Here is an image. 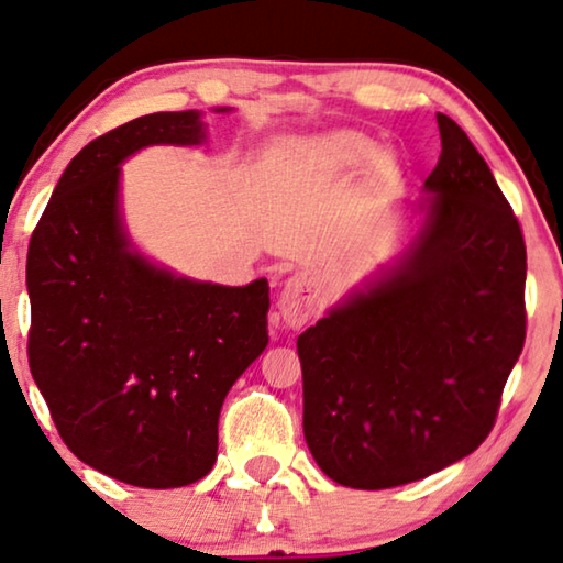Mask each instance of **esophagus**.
<instances>
[{"label":"esophagus","mask_w":563,"mask_h":563,"mask_svg":"<svg viewBox=\"0 0 563 563\" xmlns=\"http://www.w3.org/2000/svg\"><path fill=\"white\" fill-rule=\"evenodd\" d=\"M313 285H310L303 275H292V278L285 283L278 300L283 323L288 325V329H300V325H306L310 321V316H313Z\"/></svg>","instance_id":"1"}]
</instances>
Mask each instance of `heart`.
Listing matches in <instances>:
<instances>
[{"label": "heart", "instance_id": "heart-1", "mask_svg": "<svg viewBox=\"0 0 563 563\" xmlns=\"http://www.w3.org/2000/svg\"><path fill=\"white\" fill-rule=\"evenodd\" d=\"M318 151H321L333 166H351V169H354V166H364L368 162H374V158L379 156V148H376L372 139L362 136V133H351V131L333 133L329 139H321L318 141ZM379 166L387 172L394 164L389 156H382Z\"/></svg>", "mask_w": 563, "mask_h": 563}]
</instances>
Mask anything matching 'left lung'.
Instances as JSON below:
<instances>
[{
	"mask_svg": "<svg viewBox=\"0 0 563 563\" xmlns=\"http://www.w3.org/2000/svg\"><path fill=\"white\" fill-rule=\"evenodd\" d=\"M438 125L415 240L298 335L308 450L346 488H397L481 448L526 341L521 224L467 133Z\"/></svg>",
	"mask_w": 563,
	"mask_h": 563,
	"instance_id": "8db88e82",
	"label": "left lung"
}]
</instances>
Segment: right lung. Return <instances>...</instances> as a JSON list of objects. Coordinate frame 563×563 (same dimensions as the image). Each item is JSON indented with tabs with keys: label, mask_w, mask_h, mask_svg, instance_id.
Wrapping results in <instances>:
<instances>
[{
	"label": "right lung",
	"mask_w": 563,
	"mask_h": 563,
	"mask_svg": "<svg viewBox=\"0 0 563 563\" xmlns=\"http://www.w3.org/2000/svg\"><path fill=\"white\" fill-rule=\"evenodd\" d=\"M205 139L199 111H176L90 141L30 240L32 379L73 455L139 488H181L212 470L222 401L267 346L265 278H184L141 255L125 232V158Z\"/></svg>",
	"instance_id": "add662e5"
}]
</instances>
